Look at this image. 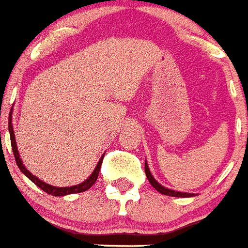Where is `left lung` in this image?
I'll use <instances>...</instances> for the list:
<instances>
[{
  "label": "left lung",
  "mask_w": 248,
  "mask_h": 248,
  "mask_svg": "<svg viewBox=\"0 0 248 248\" xmlns=\"http://www.w3.org/2000/svg\"><path fill=\"white\" fill-rule=\"evenodd\" d=\"M145 173H146V176H147V179H148V181H150L151 185H152L153 187H155V190L158 191V192H161L162 195H166V196H171V197H193V196H195V193L180 192V191L171 190V188H168V187H164V186H162L161 184L158 183V181L155 180V178H153L152 174H151L150 168H148L147 161L145 162Z\"/></svg>",
  "instance_id": "1"
}]
</instances>
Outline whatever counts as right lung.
I'll return each instance as SVG.
<instances>
[{"label": "right lung", "mask_w": 248, "mask_h": 248, "mask_svg": "<svg viewBox=\"0 0 248 248\" xmlns=\"http://www.w3.org/2000/svg\"><path fill=\"white\" fill-rule=\"evenodd\" d=\"M12 112H13V109H11V112H9L8 130H9V135H11V143H12V148H13V155H14V158H16V166H18V168L20 169V171H22L25 176H28V178L35 184V185H37L41 190H44L45 192H47L48 195H52V196H65V195H70V193L84 192V191L89 190V188L96 183L98 173H100L101 164H102V161H103V155H105L100 158V161H98L97 166H96L95 169H93V174H91L86 180L78 184V185L69 186V187H57V186H52L49 185V184H46L45 181L40 180V179L36 178L35 175H32V174L25 168V166L23 164V161L20 159L19 152H18V147H16V135H14V130H13V124H12Z\"/></svg>", "instance_id": "right-lung-1"}]
</instances>
